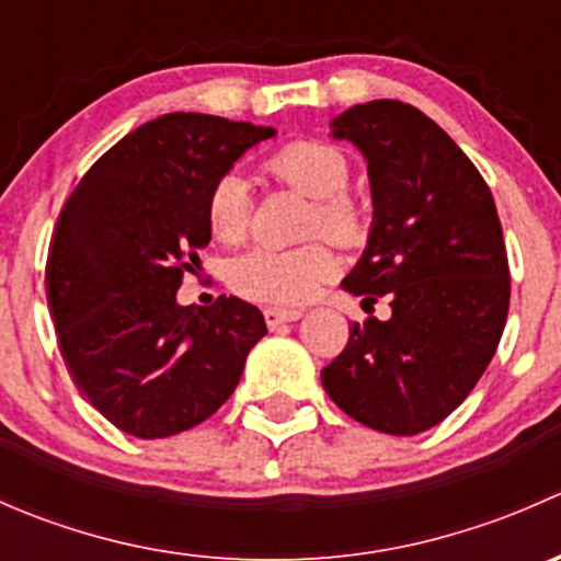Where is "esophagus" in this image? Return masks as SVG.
<instances>
[{
  "mask_svg": "<svg viewBox=\"0 0 561 561\" xmlns=\"http://www.w3.org/2000/svg\"><path fill=\"white\" fill-rule=\"evenodd\" d=\"M301 314V309H268L265 312V322H268V328H279L285 322H296Z\"/></svg>",
  "mask_w": 561,
  "mask_h": 561,
  "instance_id": "esophagus-1",
  "label": "esophagus"
}]
</instances>
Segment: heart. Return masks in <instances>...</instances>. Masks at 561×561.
<instances>
[{"label":"heart","instance_id":"b5f03b06","mask_svg":"<svg viewBox=\"0 0 561 561\" xmlns=\"http://www.w3.org/2000/svg\"><path fill=\"white\" fill-rule=\"evenodd\" d=\"M265 171L282 184L312 197L309 233L328 236L336 244H355L364 233V211L347 195L350 162L336 146L296 140L268 157ZM214 239L236 244L249 228V192L241 175L228 173L211 186L206 203ZM336 274V257L325 244L293 249L257 247L233 263V285L244 296L274 304H301Z\"/></svg>","mask_w":561,"mask_h":561}]
</instances>
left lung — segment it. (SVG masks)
Wrapping results in <instances>:
<instances>
[{
    "label": "left lung",
    "instance_id": "1",
    "mask_svg": "<svg viewBox=\"0 0 561 561\" xmlns=\"http://www.w3.org/2000/svg\"><path fill=\"white\" fill-rule=\"evenodd\" d=\"M331 138L364 154L375 206L342 287L364 307L388 296L390 317L353 322L320 380L358 423L412 437L445 421L494 358L511 307L502 225L478 168L417 107L353 105Z\"/></svg>",
    "mask_w": 561,
    "mask_h": 561
}]
</instances>
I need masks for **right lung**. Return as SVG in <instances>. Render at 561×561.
<instances>
[{
    "instance_id": "right-lung-1",
    "label": "right lung",
    "mask_w": 561,
    "mask_h": 561,
    "mask_svg": "<svg viewBox=\"0 0 561 561\" xmlns=\"http://www.w3.org/2000/svg\"><path fill=\"white\" fill-rule=\"evenodd\" d=\"M274 127L165 113L107 149L65 203L45 265L61 358L122 432L173 437L230 399L268 333L257 307L175 301L211 241L208 192Z\"/></svg>"
}]
</instances>
